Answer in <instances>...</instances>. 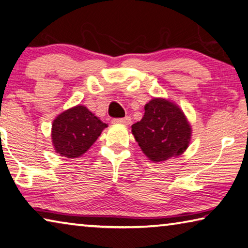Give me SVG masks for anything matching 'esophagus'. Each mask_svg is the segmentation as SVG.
I'll list each match as a JSON object with an SVG mask.
<instances>
[{
	"label": "esophagus",
	"mask_w": 248,
	"mask_h": 248,
	"mask_svg": "<svg viewBox=\"0 0 248 248\" xmlns=\"http://www.w3.org/2000/svg\"><path fill=\"white\" fill-rule=\"evenodd\" d=\"M112 122L113 123H117V124L129 125L132 123V119L129 116H125V117H123V119H113Z\"/></svg>",
	"instance_id": "esophagus-1"
}]
</instances>
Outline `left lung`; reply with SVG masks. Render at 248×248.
Here are the masks:
<instances>
[{"mask_svg": "<svg viewBox=\"0 0 248 248\" xmlns=\"http://www.w3.org/2000/svg\"><path fill=\"white\" fill-rule=\"evenodd\" d=\"M132 132L145 155L156 162L181 155L191 136L181 109L164 99H154L145 105L143 119L132 125Z\"/></svg>", "mask_w": 248, "mask_h": 248, "instance_id": "8db88e82", "label": "left lung"}]
</instances>
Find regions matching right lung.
I'll list each match as a JSON object with an SVG mask.
<instances>
[{
  "mask_svg": "<svg viewBox=\"0 0 248 248\" xmlns=\"http://www.w3.org/2000/svg\"><path fill=\"white\" fill-rule=\"evenodd\" d=\"M107 124L86 107L78 105L56 117L51 137L56 152L67 158H77L86 153L101 135Z\"/></svg>",
  "mask_w": 248,
  "mask_h": 248,
  "instance_id": "1",
  "label": "right lung"
}]
</instances>
